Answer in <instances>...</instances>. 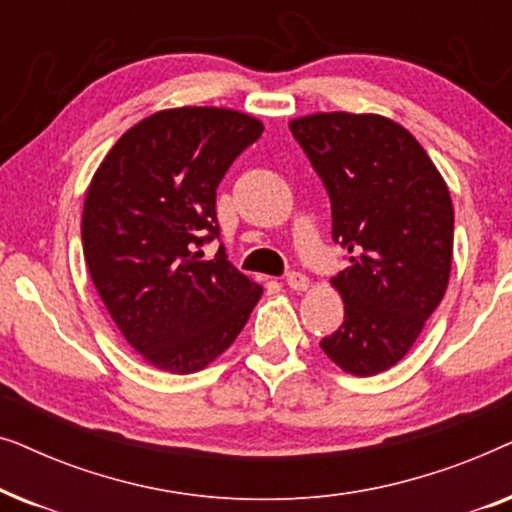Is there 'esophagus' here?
Masks as SVG:
<instances>
[{
    "label": "esophagus",
    "instance_id": "esophagus-1",
    "mask_svg": "<svg viewBox=\"0 0 512 512\" xmlns=\"http://www.w3.org/2000/svg\"><path fill=\"white\" fill-rule=\"evenodd\" d=\"M286 286L291 291H307L310 289V279L303 272H291V275H286Z\"/></svg>",
    "mask_w": 512,
    "mask_h": 512
}]
</instances>
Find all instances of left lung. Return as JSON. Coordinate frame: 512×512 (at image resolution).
<instances>
[{
	"label": "left lung",
	"mask_w": 512,
	"mask_h": 512,
	"mask_svg": "<svg viewBox=\"0 0 512 512\" xmlns=\"http://www.w3.org/2000/svg\"><path fill=\"white\" fill-rule=\"evenodd\" d=\"M331 195L333 240L349 268L331 279L345 321L321 340L356 377L396 366L445 296L454 207L422 144L380 114L317 111L289 121Z\"/></svg>",
	"instance_id": "1"
}]
</instances>
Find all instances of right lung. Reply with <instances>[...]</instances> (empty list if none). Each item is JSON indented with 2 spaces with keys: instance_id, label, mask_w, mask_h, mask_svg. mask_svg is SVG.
Returning a JSON list of instances; mask_svg holds the SVG:
<instances>
[{
  "instance_id": "obj_1",
  "label": "right lung",
  "mask_w": 512,
  "mask_h": 512,
  "mask_svg": "<svg viewBox=\"0 0 512 512\" xmlns=\"http://www.w3.org/2000/svg\"><path fill=\"white\" fill-rule=\"evenodd\" d=\"M263 132L226 107H174L125 130L83 200V256L102 303L149 366L191 375L233 345L263 286L219 249L216 186Z\"/></svg>"
}]
</instances>
